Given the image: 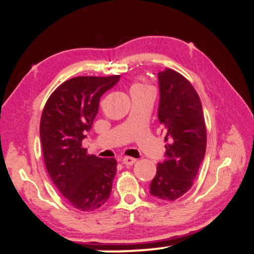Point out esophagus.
Instances as JSON below:
<instances>
[{"label":"esophagus","instance_id":"esophagus-1","mask_svg":"<svg viewBox=\"0 0 254 254\" xmlns=\"http://www.w3.org/2000/svg\"><path fill=\"white\" fill-rule=\"evenodd\" d=\"M135 162H136V159L133 157H128V156L123 158V163L125 165H133V164H135Z\"/></svg>","mask_w":254,"mask_h":254}]
</instances>
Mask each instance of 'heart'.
I'll list each match as a JSON object with an SVG mask.
<instances>
[{
    "mask_svg": "<svg viewBox=\"0 0 254 254\" xmlns=\"http://www.w3.org/2000/svg\"><path fill=\"white\" fill-rule=\"evenodd\" d=\"M142 88H147V86L143 84H135L131 86V90H136V89H142Z\"/></svg>",
    "mask_w": 254,
    "mask_h": 254,
    "instance_id": "heart-1",
    "label": "heart"
}]
</instances>
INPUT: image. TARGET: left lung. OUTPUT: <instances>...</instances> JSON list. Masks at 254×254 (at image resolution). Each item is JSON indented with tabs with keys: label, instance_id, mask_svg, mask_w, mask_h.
<instances>
[{
	"label": "left lung",
	"instance_id": "1",
	"mask_svg": "<svg viewBox=\"0 0 254 254\" xmlns=\"http://www.w3.org/2000/svg\"><path fill=\"white\" fill-rule=\"evenodd\" d=\"M158 120L170 143L150 183V194L173 201L193 185L204 158L206 125L200 98L192 84L172 69L158 72Z\"/></svg>",
	"mask_w": 254,
	"mask_h": 254
}]
</instances>
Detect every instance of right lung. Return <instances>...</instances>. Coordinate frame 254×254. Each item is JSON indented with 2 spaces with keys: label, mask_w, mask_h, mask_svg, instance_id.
<instances>
[{
  "label": "right lung",
  "mask_w": 254,
  "mask_h": 254,
  "mask_svg": "<svg viewBox=\"0 0 254 254\" xmlns=\"http://www.w3.org/2000/svg\"><path fill=\"white\" fill-rule=\"evenodd\" d=\"M119 79V75L68 79L52 93L41 114L40 140L47 172L78 210H95L111 195L116 158L88 155L82 141L98 113L100 97Z\"/></svg>",
  "instance_id": "right-lung-1"
}]
</instances>
